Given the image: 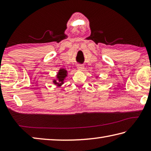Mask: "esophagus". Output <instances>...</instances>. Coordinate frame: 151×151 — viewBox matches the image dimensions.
Listing matches in <instances>:
<instances>
[{
  "label": "esophagus",
  "mask_w": 151,
  "mask_h": 151,
  "mask_svg": "<svg viewBox=\"0 0 151 151\" xmlns=\"http://www.w3.org/2000/svg\"><path fill=\"white\" fill-rule=\"evenodd\" d=\"M77 68L79 70H84V66L82 65H77Z\"/></svg>",
  "instance_id": "esophagus-1"
}]
</instances>
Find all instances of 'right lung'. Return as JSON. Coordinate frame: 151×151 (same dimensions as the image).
Returning a JSON list of instances; mask_svg holds the SVG:
<instances>
[{
	"label": "right lung",
	"mask_w": 151,
	"mask_h": 151,
	"mask_svg": "<svg viewBox=\"0 0 151 151\" xmlns=\"http://www.w3.org/2000/svg\"><path fill=\"white\" fill-rule=\"evenodd\" d=\"M66 76H67V71L65 68H60L57 75V80H54L53 83L57 86L62 85L64 83V80L66 77Z\"/></svg>",
	"instance_id": "right-lung-1"
}]
</instances>
